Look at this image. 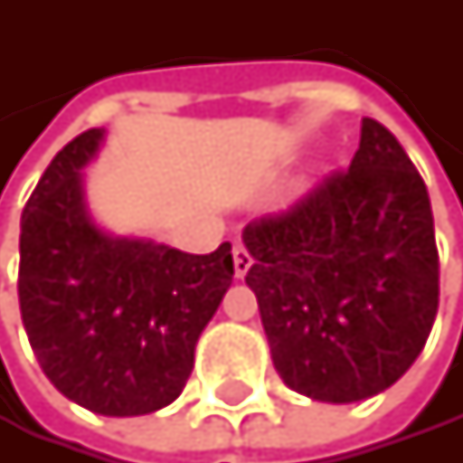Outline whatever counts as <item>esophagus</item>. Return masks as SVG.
<instances>
[{
    "label": "esophagus",
    "instance_id": "esophagus-1",
    "mask_svg": "<svg viewBox=\"0 0 463 463\" xmlns=\"http://www.w3.org/2000/svg\"><path fill=\"white\" fill-rule=\"evenodd\" d=\"M250 266H252V255L247 252V247L236 244L233 247V269H236V278H244L250 272Z\"/></svg>",
    "mask_w": 463,
    "mask_h": 463
}]
</instances>
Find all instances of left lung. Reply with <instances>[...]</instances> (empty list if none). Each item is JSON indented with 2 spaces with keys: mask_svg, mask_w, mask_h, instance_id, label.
Masks as SVG:
<instances>
[{
  "mask_svg": "<svg viewBox=\"0 0 463 463\" xmlns=\"http://www.w3.org/2000/svg\"><path fill=\"white\" fill-rule=\"evenodd\" d=\"M244 244V280L288 389L366 400L422 353L439 311L433 211L425 180L381 121L364 118L350 169L250 222Z\"/></svg>",
  "mask_w": 463,
  "mask_h": 463,
  "instance_id": "8db88e82",
  "label": "left lung"
}]
</instances>
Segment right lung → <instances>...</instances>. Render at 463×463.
<instances>
[{
  "label": "right lung",
  "instance_id": "obj_1",
  "mask_svg": "<svg viewBox=\"0 0 463 463\" xmlns=\"http://www.w3.org/2000/svg\"><path fill=\"white\" fill-rule=\"evenodd\" d=\"M99 138L94 128L69 141L24 205L19 306L52 386L94 414L138 417L180 397L200 333L233 283V255L227 241L188 255L105 236L80 183Z\"/></svg>",
  "mask_w": 463,
  "mask_h": 463
}]
</instances>
